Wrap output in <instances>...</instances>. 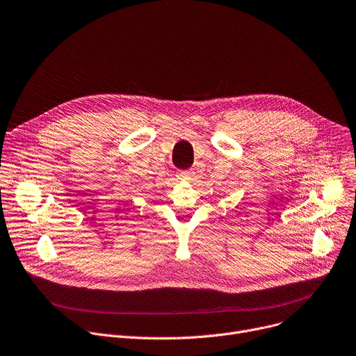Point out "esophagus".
I'll use <instances>...</instances> for the list:
<instances>
[{
  "label": "esophagus",
  "instance_id": "esophagus-1",
  "mask_svg": "<svg viewBox=\"0 0 356 356\" xmlns=\"http://www.w3.org/2000/svg\"><path fill=\"white\" fill-rule=\"evenodd\" d=\"M179 179L180 180H186V181H188V180H191L193 179V172L191 170H183V172H179Z\"/></svg>",
  "mask_w": 356,
  "mask_h": 356
}]
</instances>
